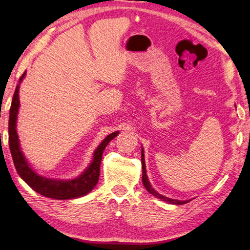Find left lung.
Instances as JSON below:
<instances>
[{
	"label": "left lung",
	"instance_id": "left-lung-1",
	"mask_svg": "<svg viewBox=\"0 0 250 250\" xmlns=\"http://www.w3.org/2000/svg\"><path fill=\"white\" fill-rule=\"evenodd\" d=\"M142 168H143V176H142V181H143V185L147 189L149 194L154 195L155 197H157L159 199L164 200V202H167L169 204H174V205H183V204H187L189 200H185V202H183V200H176V199H171L168 197H165V196H163L161 194H158L156 190L152 188L150 186V184L148 182V178H147V175H146V166H145V159H144V150L142 148Z\"/></svg>",
	"mask_w": 250,
	"mask_h": 250
}]
</instances>
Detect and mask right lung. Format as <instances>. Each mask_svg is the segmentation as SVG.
Returning a JSON list of instances; mask_svg holds the SVG:
<instances>
[{
    "mask_svg": "<svg viewBox=\"0 0 250 250\" xmlns=\"http://www.w3.org/2000/svg\"><path fill=\"white\" fill-rule=\"evenodd\" d=\"M24 76H25V72L20 77L19 84L16 85L10 108L9 120V145L16 171L28 186L33 188L35 191H38L39 194L45 196V197L54 199H72L88 194L96 186L98 178H100V165L105 147L108 145V143L114 137L117 136L118 132L109 134L101 143L100 146L96 148L95 153H94L91 165L77 178L71 179V181H60V179H51L40 176L35 170L31 168V166L28 165L25 157L22 154L21 148H20L19 136L18 133H16V118H18L20 107L19 89Z\"/></svg>",
    "mask_w": 250,
    "mask_h": 250,
    "instance_id": "1",
    "label": "right lung"
}]
</instances>
